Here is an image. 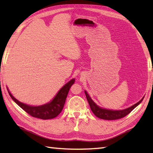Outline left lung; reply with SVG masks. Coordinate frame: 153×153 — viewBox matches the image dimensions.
<instances>
[{"label": "left lung", "mask_w": 153, "mask_h": 153, "mask_svg": "<svg viewBox=\"0 0 153 153\" xmlns=\"http://www.w3.org/2000/svg\"><path fill=\"white\" fill-rule=\"evenodd\" d=\"M85 94L86 95L87 101H88L89 105L90 106V108L91 109L94 114L100 119L107 120H118L123 118V117H125L126 116L128 115V114L130 113L136 106L139 105V104L141 102L143 99V98L141 100H139L138 102L135 104L134 105H133L131 107H129V108H128L126 109L122 110H111L100 108L99 106H97L96 104L93 102V100L91 99V97L89 96V95L87 94L85 91Z\"/></svg>", "instance_id": "8db88e82"}]
</instances>
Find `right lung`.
I'll list each match as a JSON object with an SVG mask.
<instances>
[{"label": "right lung", "mask_w": 153, "mask_h": 153, "mask_svg": "<svg viewBox=\"0 0 153 153\" xmlns=\"http://www.w3.org/2000/svg\"><path fill=\"white\" fill-rule=\"evenodd\" d=\"M74 79H71L58 91L56 97L51 102L39 106H32L25 105V104L19 102L17 99H16L9 91L8 93L11 98L14 100V101L28 114L34 117V118L42 120L52 119L56 117L62 112L70 88L72 85V84L74 83Z\"/></svg>", "instance_id": "add662e5"}]
</instances>
